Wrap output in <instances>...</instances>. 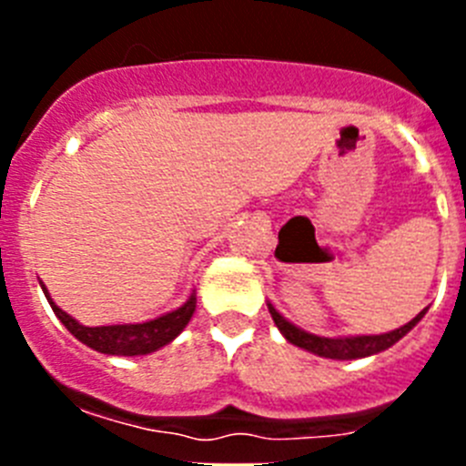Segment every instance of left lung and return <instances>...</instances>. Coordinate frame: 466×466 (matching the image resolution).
Listing matches in <instances>:
<instances>
[{
    "label": "left lung",
    "mask_w": 466,
    "mask_h": 466,
    "mask_svg": "<svg viewBox=\"0 0 466 466\" xmlns=\"http://www.w3.org/2000/svg\"><path fill=\"white\" fill-rule=\"evenodd\" d=\"M270 317H273L275 327L279 329L284 339L289 340L291 345L300 350H308L312 355L317 357H327V360H361V357H371L382 352V350L392 348L397 340H401L415 324L425 317L427 308L422 312L410 319L409 324H403V327L394 329V331L387 333H378V336H340V339H327V336H315V333H308L303 329H299L296 324H291L289 319H284L278 310H275L273 303H268Z\"/></svg>",
    "instance_id": "obj_1"
}]
</instances>
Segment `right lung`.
<instances>
[{"label": "right lung", "mask_w": 466, "mask_h": 466, "mask_svg": "<svg viewBox=\"0 0 466 466\" xmlns=\"http://www.w3.org/2000/svg\"><path fill=\"white\" fill-rule=\"evenodd\" d=\"M39 284H41V289H44V294H46L48 303H51L53 312L57 315V319L65 324V329L72 333L74 339H79L81 343L97 350V352H102V355L137 357V355H149V352H156V350H160L163 345L172 343V340L184 331V327L188 324L193 312H196V291H193L182 308L166 312V315L149 319V322L86 327V324L76 322L72 315H67L63 308H57L56 300L48 296L46 284L44 282Z\"/></svg>", "instance_id": "right-lung-1"}]
</instances>
